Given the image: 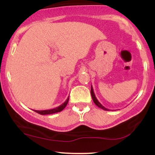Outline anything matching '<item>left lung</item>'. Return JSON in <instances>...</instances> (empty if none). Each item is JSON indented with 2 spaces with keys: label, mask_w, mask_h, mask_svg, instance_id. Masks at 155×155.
Segmentation results:
<instances>
[{
  "label": "left lung",
  "mask_w": 155,
  "mask_h": 155,
  "mask_svg": "<svg viewBox=\"0 0 155 155\" xmlns=\"http://www.w3.org/2000/svg\"><path fill=\"white\" fill-rule=\"evenodd\" d=\"M91 92V95H92V100H93L94 103H95V104L96 105V106H98L99 108H102V109L105 110V111H109V109H108V108H105L104 106H103V105L101 104L100 102H99L98 100H97V99L96 98L95 95V93H94V91H93V88H92V86H91V92Z\"/></svg>",
  "instance_id": "obj_1"
}]
</instances>
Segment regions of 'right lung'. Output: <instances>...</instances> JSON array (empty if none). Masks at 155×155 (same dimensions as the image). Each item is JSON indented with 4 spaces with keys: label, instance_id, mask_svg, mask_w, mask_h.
Wrapping results in <instances>:
<instances>
[{
    "label": "right lung",
    "instance_id": "1",
    "mask_svg": "<svg viewBox=\"0 0 155 155\" xmlns=\"http://www.w3.org/2000/svg\"><path fill=\"white\" fill-rule=\"evenodd\" d=\"M69 100V96L68 97L67 100L63 103V104H61L60 106H58V107H56L54 108H52V109H48V110H42V111H38V110H33V111L37 112V113L41 115H46V114H51L58 113V112H60L65 108V106H67L68 102Z\"/></svg>",
    "mask_w": 155,
    "mask_h": 155
}]
</instances>
